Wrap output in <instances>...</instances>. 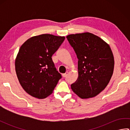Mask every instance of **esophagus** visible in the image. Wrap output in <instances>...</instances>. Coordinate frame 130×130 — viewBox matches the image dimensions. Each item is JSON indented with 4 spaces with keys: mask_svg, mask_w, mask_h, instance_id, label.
Returning a JSON list of instances; mask_svg holds the SVG:
<instances>
[{
    "mask_svg": "<svg viewBox=\"0 0 130 130\" xmlns=\"http://www.w3.org/2000/svg\"><path fill=\"white\" fill-rule=\"evenodd\" d=\"M68 72H66L64 74H62V76L63 78H65V77H66V76L68 75Z\"/></svg>",
    "mask_w": 130,
    "mask_h": 130,
    "instance_id": "esophagus-1",
    "label": "esophagus"
}]
</instances>
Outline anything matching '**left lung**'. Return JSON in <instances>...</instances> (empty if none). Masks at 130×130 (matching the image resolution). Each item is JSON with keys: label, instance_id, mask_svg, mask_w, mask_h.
Here are the masks:
<instances>
[{"label": "left lung", "instance_id": "left-lung-1", "mask_svg": "<svg viewBox=\"0 0 130 130\" xmlns=\"http://www.w3.org/2000/svg\"><path fill=\"white\" fill-rule=\"evenodd\" d=\"M67 39L78 59V78L71 85L82 99L94 97L102 92L111 80L115 60L109 45L90 32L69 35Z\"/></svg>", "mask_w": 130, "mask_h": 130}]
</instances>
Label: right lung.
I'll return each instance as SVG.
<instances>
[{"label": "right lung", "mask_w": 130, "mask_h": 130, "mask_svg": "<svg viewBox=\"0 0 130 130\" xmlns=\"http://www.w3.org/2000/svg\"><path fill=\"white\" fill-rule=\"evenodd\" d=\"M65 38L42 34L29 38L21 46L15 60V72L22 87L30 95L44 99L53 92L61 75L51 57Z\"/></svg>", "instance_id": "1"}]
</instances>
